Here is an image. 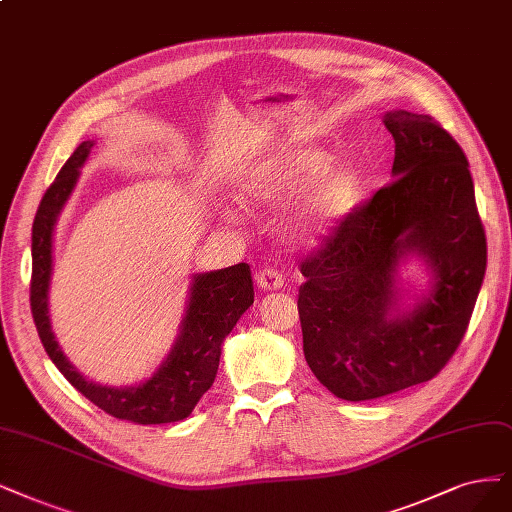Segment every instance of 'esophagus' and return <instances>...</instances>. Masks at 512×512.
<instances>
[{
	"label": "esophagus",
	"instance_id": "obj_1",
	"mask_svg": "<svg viewBox=\"0 0 512 512\" xmlns=\"http://www.w3.org/2000/svg\"><path fill=\"white\" fill-rule=\"evenodd\" d=\"M257 285L261 291H278L285 287V276H282L278 270H272V268H266V270H259L257 276Z\"/></svg>",
	"mask_w": 512,
	"mask_h": 512
}]
</instances>
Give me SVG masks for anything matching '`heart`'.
<instances>
[{
  "label": "heart",
  "instance_id": "heart-1",
  "mask_svg": "<svg viewBox=\"0 0 512 512\" xmlns=\"http://www.w3.org/2000/svg\"><path fill=\"white\" fill-rule=\"evenodd\" d=\"M331 160V151L318 145L278 147L238 177L236 200L246 208L278 204L308 182L289 219V234L297 242L314 244L350 217L363 192L358 168Z\"/></svg>",
  "mask_w": 512,
  "mask_h": 512
}]
</instances>
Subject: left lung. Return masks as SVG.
<instances>
[{"mask_svg": "<svg viewBox=\"0 0 512 512\" xmlns=\"http://www.w3.org/2000/svg\"><path fill=\"white\" fill-rule=\"evenodd\" d=\"M384 124L394 139V181L301 261L306 361L337 399L354 403L428 382L447 365L487 266L462 147L424 113L388 111ZM409 254L433 270V287L401 311L395 272Z\"/></svg>", "mask_w": 512, "mask_h": 512, "instance_id": "left-lung-1", "label": "left lung"}]
</instances>
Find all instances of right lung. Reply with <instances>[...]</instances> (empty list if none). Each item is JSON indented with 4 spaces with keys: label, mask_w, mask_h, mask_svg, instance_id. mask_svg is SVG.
Instances as JSON below:
<instances>
[{
    "label": "right lung",
    "mask_w": 512,
    "mask_h": 512,
    "mask_svg": "<svg viewBox=\"0 0 512 512\" xmlns=\"http://www.w3.org/2000/svg\"><path fill=\"white\" fill-rule=\"evenodd\" d=\"M92 141H84L46 189L35 213L31 236V312L42 344L67 382L90 403L118 420L135 424H170L185 420L202 394L213 386L219 369L221 344L236 327L238 318L253 306V276L249 263L196 274L189 289L187 310L179 337L158 371L137 386L113 388L94 384L75 369L52 333L48 314V289L52 276V236L65 202L80 179Z\"/></svg>",
    "instance_id": "obj_1"
}]
</instances>
